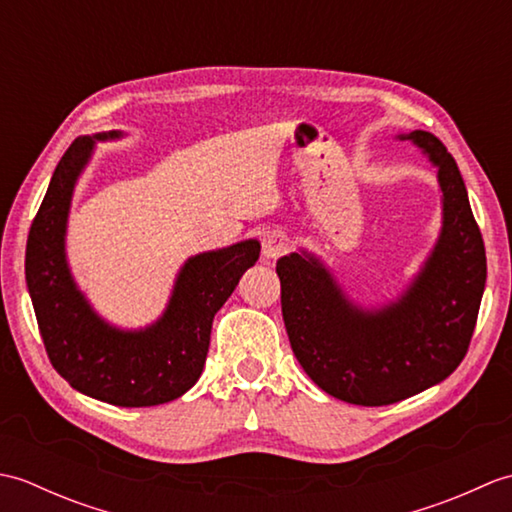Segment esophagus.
Returning a JSON list of instances; mask_svg holds the SVG:
<instances>
[{
    "label": "esophagus",
    "mask_w": 512,
    "mask_h": 512,
    "mask_svg": "<svg viewBox=\"0 0 512 512\" xmlns=\"http://www.w3.org/2000/svg\"><path fill=\"white\" fill-rule=\"evenodd\" d=\"M292 242L286 233L281 231H266L262 239V253L266 259H279L290 250Z\"/></svg>",
    "instance_id": "1"
}]
</instances>
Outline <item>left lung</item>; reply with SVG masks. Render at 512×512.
Returning <instances> with one entry per match:
<instances>
[{"label":"left lung","mask_w":512,"mask_h":512,"mask_svg":"<svg viewBox=\"0 0 512 512\" xmlns=\"http://www.w3.org/2000/svg\"><path fill=\"white\" fill-rule=\"evenodd\" d=\"M438 167L442 231L396 303L363 310L308 253L277 262L281 314L301 363L325 394L363 407L405 400L451 376L469 350L486 284V250L453 156L429 132L400 136Z\"/></svg>","instance_id":"left-lung-1"}]
</instances>
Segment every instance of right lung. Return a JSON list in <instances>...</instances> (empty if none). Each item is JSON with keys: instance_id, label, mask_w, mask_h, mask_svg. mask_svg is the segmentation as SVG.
I'll use <instances>...</instances> for the list:
<instances>
[{"instance_id": "1", "label": "right lung", "mask_w": 512, "mask_h": 512, "mask_svg": "<svg viewBox=\"0 0 512 512\" xmlns=\"http://www.w3.org/2000/svg\"><path fill=\"white\" fill-rule=\"evenodd\" d=\"M81 136L52 173L26 244V281L52 367L85 396L118 407H154L180 398L202 374L215 312L259 259V242L191 257L165 314L145 330H118L92 310L65 262V224L76 178L96 140Z\"/></svg>"}]
</instances>
